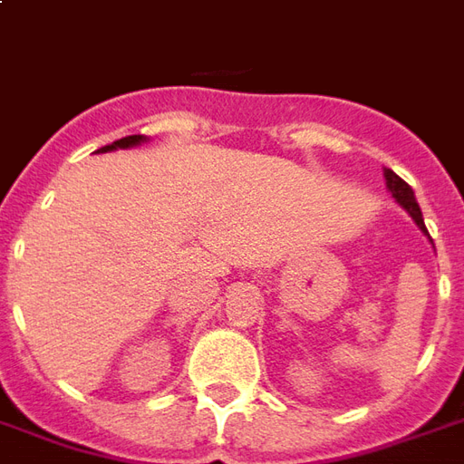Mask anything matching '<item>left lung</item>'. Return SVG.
<instances>
[{
	"mask_svg": "<svg viewBox=\"0 0 464 464\" xmlns=\"http://www.w3.org/2000/svg\"><path fill=\"white\" fill-rule=\"evenodd\" d=\"M385 181H388V188H390V193H392V198H395V201H398L400 206H402V208H405V211L412 216V218H415V223H418L422 231L428 233V228H425V221H422V211H420L418 201H415V193H412V188H410L408 183L400 179L398 173L390 171V169H385Z\"/></svg>",
	"mask_w": 464,
	"mask_h": 464,
	"instance_id": "8db88e82",
	"label": "left lung"
}]
</instances>
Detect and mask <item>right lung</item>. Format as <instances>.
Listing matches in <instances>:
<instances>
[{"mask_svg": "<svg viewBox=\"0 0 464 464\" xmlns=\"http://www.w3.org/2000/svg\"><path fill=\"white\" fill-rule=\"evenodd\" d=\"M143 136H123L119 141H114L111 146H104V149H99V151H111V149H126V146H136V143H141Z\"/></svg>", "mask_w": 464, "mask_h": 464, "instance_id": "1", "label": "right lung"}]
</instances>
